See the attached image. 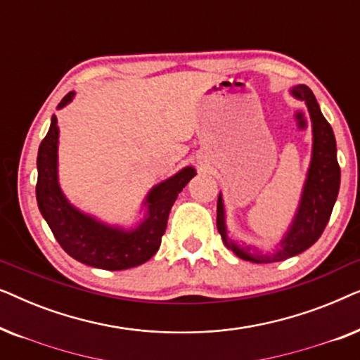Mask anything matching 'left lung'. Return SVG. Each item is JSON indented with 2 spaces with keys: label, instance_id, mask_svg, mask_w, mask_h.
Listing matches in <instances>:
<instances>
[{
  "label": "left lung",
  "instance_id": "1",
  "mask_svg": "<svg viewBox=\"0 0 360 360\" xmlns=\"http://www.w3.org/2000/svg\"><path fill=\"white\" fill-rule=\"evenodd\" d=\"M292 95L307 103L309 116L313 122V155L309 164L308 179L304 181V188L297 214L293 223L280 243V248L274 254H260L252 248H240L229 239L228 229L224 223V205L221 193L218 196V216L216 226L221 234V239L231 252L239 259L249 260L254 264L280 262L293 255L302 254L303 250L316 243L323 234L329 218H331L333 206L336 203L341 184V169H339L336 157V139H334L333 127L323 116L319 105L313 91L308 86L298 85L292 88ZM253 252L250 253V250Z\"/></svg>",
  "mask_w": 360,
  "mask_h": 360
}]
</instances>
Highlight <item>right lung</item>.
I'll return each mask as SVG.
<instances>
[{
  "label": "right lung",
  "mask_w": 360,
  "mask_h": 360,
  "mask_svg": "<svg viewBox=\"0 0 360 360\" xmlns=\"http://www.w3.org/2000/svg\"><path fill=\"white\" fill-rule=\"evenodd\" d=\"M73 95L67 93L58 108L70 103ZM57 144V117L52 116L47 136L39 146L36 198L57 243L78 262L103 270H124L147 262L160 248L176 196L196 175L193 167H185L154 186L146 198V219L136 229L124 231L103 224L68 203L58 186Z\"/></svg>",
  "instance_id": "right-lung-1"
}]
</instances>
